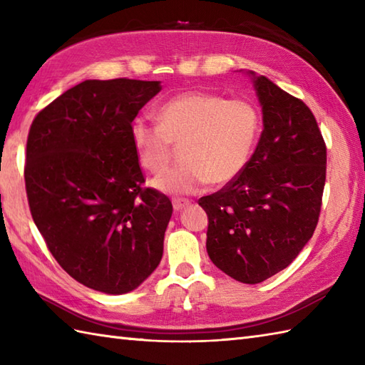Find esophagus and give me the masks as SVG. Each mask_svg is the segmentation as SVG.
I'll use <instances>...</instances> for the list:
<instances>
[{
  "label": "esophagus",
  "instance_id": "34e87169",
  "mask_svg": "<svg viewBox=\"0 0 365 365\" xmlns=\"http://www.w3.org/2000/svg\"><path fill=\"white\" fill-rule=\"evenodd\" d=\"M190 205V200L188 199H173V207L175 212H180L183 210L185 207Z\"/></svg>",
  "mask_w": 365,
  "mask_h": 365
}]
</instances>
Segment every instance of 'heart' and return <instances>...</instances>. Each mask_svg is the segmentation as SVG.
Wrapping results in <instances>:
<instances>
[{
	"label": "heart",
	"mask_w": 365,
	"mask_h": 365,
	"mask_svg": "<svg viewBox=\"0 0 365 365\" xmlns=\"http://www.w3.org/2000/svg\"><path fill=\"white\" fill-rule=\"evenodd\" d=\"M158 123L136 118L131 144L141 166L160 173L175 144L182 161L153 178L152 185L170 195H191L213 180L229 183L243 173L260 130L259 111L242 98L226 100L212 92H183L163 103Z\"/></svg>",
	"instance_id": "b5f03b06"
}]
</instances>
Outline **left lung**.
Segmentation results:
<instances>
[{
    "instance_id": "left-lung-1",
    "label": "left lung",
    "mask_w": 365,
    "mask_h": 365,
    "mask_svg": "<svg viewBox=\"0 0 365 365\" xmlns=\"http://www.w3.org/2000/svg\"><path fill=\"white\" fill-rule=\"evenodd\" d=\"M247 75L263 114L259 144L243 173L199 205L208 215V257L235 281L259 284L289 267L314 235L327 145L302 100Z\"/></svg>"
}]
</instances>
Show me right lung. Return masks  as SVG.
Listing matches in <instances>:
<instances>
[{"instance_id": "1", "label": "right lung", "mask_w": 365, "mask_h": 365, "mask_svg": "<svg viewBox=\"0 0 365 365\" xmlns=\"http://www.w3.org/2000/svg\"><path fill=\"white\" fill-rule=\"evenodd\" d=\"M160 81L86 80L31 123L25 183L31 215L75 281L135 290L158 267L173 204L143 188L130 125Z\"/></svg>"}]
</instances>
